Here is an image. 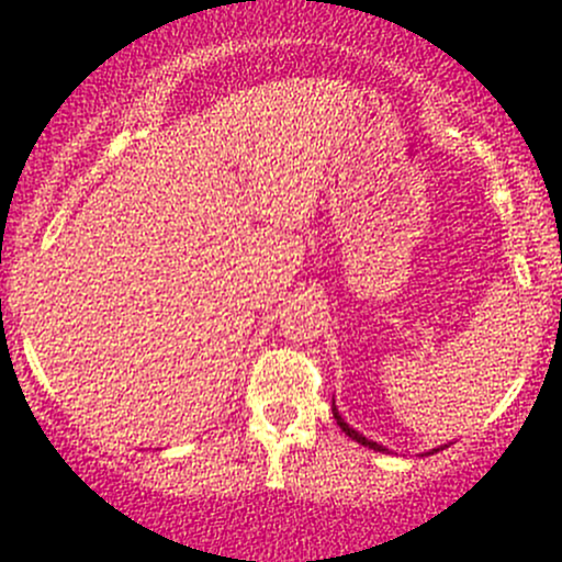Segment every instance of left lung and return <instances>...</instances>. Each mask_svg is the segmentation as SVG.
I'll return each mask as SVG.
<instances>
[{
	"mask_svg": "<svg viewBox=\"0 0 562 562\" xmlns=\"http://www.w3.org/2000/svg\"><path fill=\"white\" fill-rule=\"evenodd\" d=\"M333 417H335V420H338L340 430H344V434H346L348 438H353V441H357V443H362V447H370V449H375V451H389V449L383 447V443H378V441H370V438L359 434V430H353L351 425H348V423L344 420V417H340V412H338V406H335V402H333ZM441 449H443V447H441ZM434 451H438V449H430V451H425V454H434Z\"/></svg>",
	"mask_w": 562,
	"mask_h": 562,
	"instance_id": "left-lung-1",
	"label": "left lung"
}]
</instances>
